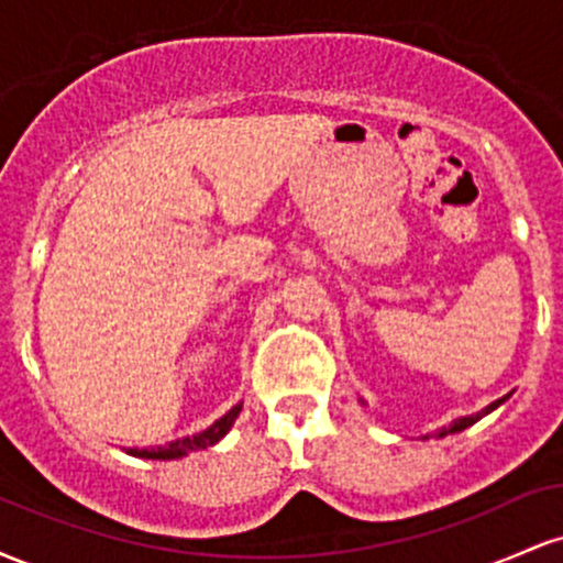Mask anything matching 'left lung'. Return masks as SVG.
Segmentation results:
<instances>
[{"mask_svg":"<svg viewBox=\"0 0 563 563\" xmlns=\"http://www.w3.org/2000/svg\"><path fill=\"white\" fill-rule=\"evenodd\" d=\"M510 397V394H506V397H500V399H495L493 405H487L484 407V410H479V412H474V416H463V418H455V421H452L450 426H442V429L437 431V439H442V437H448V434H457V431H463V429H468V426H474L476 421H482L484 416H489V412L493 410H497V407H500L503 402H506V399ZM423 439H429V434H426Z\"/></svg>","mask_w":563,"mask_h":563,"instance_id":"1","label":"left lung"}]
</instances>
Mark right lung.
I'll use <instances>...</instances> for the list:
<instances>
[{
	"instance_id": "right-lung-1",
	"label": "right lung",
	"mask_w": 563,
	"mask_h": 563,
	"mask_svg": "<svg viewBox=\"0 0 563 563\" xmlns=\"http://www.w3.org/2000/svg\"><path fill=\"white\" fill-rule=\"evenodd\" d=\"M241 410H243V402L232 405L222 418H217V421L209 426V429L198 431V434H192V437L174 439V442L166 444V448H151V450L132 448L126 452L134 457H145V461H177V457H185V455H190V452L206 450V448H211V444H217L219 439H222L232 429V423H235V418L241 416Z\"/></svg>"
}]
</instances>
